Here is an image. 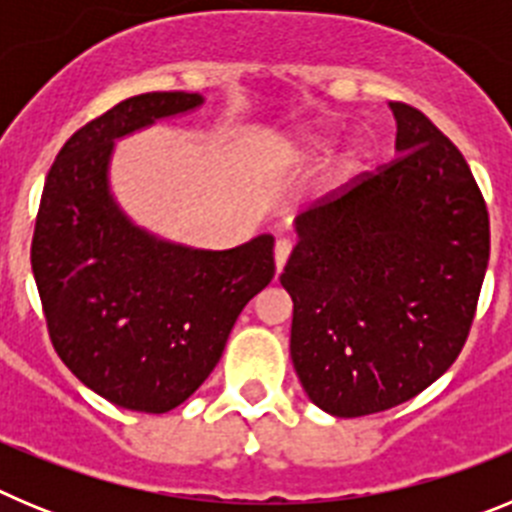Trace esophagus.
<instances>
[{
  "label": "esophagus",
  "mask_w": 512,
  "mask_h": 512,
  "mask_svg": "<svg viewBox=\"0 0 512 512\" xmlns=\"http://www.w3.org/2000/svg\"><path fill=\"white\" fill-rule=\"evenodd\" d=\"M289 253H292V243L289 241H277V246H274V264H277V274L284 269V264H287Z\"/></svg>",
  "instance_id": "obj_1"
}]
</instances>
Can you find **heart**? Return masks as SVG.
Wrapping results in <instances>:
<instances>
[{
  "label": "heart",
  "instance_id": "b5f03b06",
  "mask_svg": "<svg viewBox=\"0 0 512 512\" xmlns=\"http://www.w3.org/2000/svg\"><path fill=\"white\" fill-rule=\"evenodd\" d=\"M325 146H328V133H325V130L307 128L279 138L277 153L282 161H287V164H302V161H310V158L318 156L320 151H325ZM346 161H351V156H348Z\"/></svg>",
  "mask_w": 512,
  "mask_h": 512
}]
</instances>
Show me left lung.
Returning <instances> with one entry per match:
<instances>
[{"instance_id": "obj_1", "label": "left lung", "mask_w": 512, "mask_h": 512, "mask_svg": "<svg viewBox=\"0 0 512 512\" xmlns=\"http://www.w3.org/2000/svg\"><path fill=\"white\" fill-rule=\"evenodd\" d=\"M395 161L295 220L282 287L292 364L320 410L413 400L456 361L490 261V217L459 148L390 102Z\"/></svg>"}]
</instances>
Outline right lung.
Wrapping results in <instances>:
<instances>
[{
    "mask_svg": "<svg viewBox=\"0 0 512 512\" xmlns=\"http://www.w3.org/2000/svg\"><path fill=\"white\" fill-rule=\"evenodd\" d=\"M197 92L122 99L76 130L53 161L33 235L48 333L74 377L112 405L169 413L223 356L243 307L274 279V235L228 251L166 241L115 200V143L200 110Z\"/></svg>",
    "mask_w": 512,
    "mask_h": 512,
    "instance_id": "right-lung-1",
    "label": "right lung"
}]
</instances>
